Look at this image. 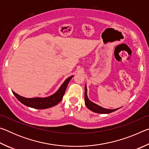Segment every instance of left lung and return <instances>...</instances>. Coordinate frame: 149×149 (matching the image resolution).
<instances>
[{
    "label": "left lung",
    "instance_id": "left-lung-1",
    "mask_svg": "<svg viewBox=\"0 0 149 149\" xmlns=\"http://www.w3.org/2000/svg\"><path fill=\"white\" fill-rule=\"evenodd\" d=\"M87 89L86 85H85V103L86 104V107L89 108L90 110L93 111V112H96V113H99V114H109L112 112H114V111L117 110L119 109V108H117V109H107V108H102L100 106L97 105L95 103L91 101V100L88 99L87 97Z\"/></svg>",
    "mask_w": 149,
    "mask_h": 149
}]
</instances>
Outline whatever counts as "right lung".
I'll return each mask as SVG.
<instances>
[{
  "label": "right lung",
  "instance_id": "1",
  "mask_svg": "<svg viewBox=\"0 0 149 149\" xmlns=\"http://www.w3.org/2000/svg\"><path fill=\"white\" fill-rule=\"evenodd\" d=\"M73 77L70 76L68 79H65V81L63 83V84L60 86L59 89L57 91L51 96L45 98H25L24 97L19 95L15 92L13 91L15 97L17 98V99L21 102L22 104L27 106V107H31L36 109H45V108H50L56 105L58 103H59L62 99L63 96H64L65 89L68 85L70 79Z\"/></svg>",
  "mask_w": 149,
  "mask_h": 149
}]
</instances>
